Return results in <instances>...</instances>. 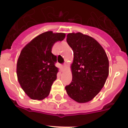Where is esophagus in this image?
I'll return each mask as SVG.
<instances>
[{
    "mask_svg": "<svg viewBox=\"0 0 128 128\" xmlns=\"http://www.w3.org/2000/svg\"><path fill=\"white\" fill-rule=\"evenodd\" d=\"M64 68H65V65H64V64H62V65L60 66V68H61V70H62V71H63V70H64Z\"/></svg>",
    "mask_w": 128,
    "mask_h": 128,
    "instance_id": "34e87169",
    "label": "esophagus"
}]
</instances>
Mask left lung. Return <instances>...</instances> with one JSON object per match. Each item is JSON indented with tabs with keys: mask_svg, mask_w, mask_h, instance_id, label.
Listing matches in <instances>:
<instances>
[{
	"mask_svg": "<svg viewBox=\"0 0 128 128\" xmlns=\"http://www.w3.org/2000/svg\"><path fill=\"white\" fill-rule=\"evenodd\" d=\"M68 44L74 52L72 64V80L65 87L75 101L84 103L91 100L103 88L109 72L107 55L93 37L82 33L67 35Z\"/></svg>",
	"mask_w": 128,
	"mask_h": 128,
	"instance_id": "obj_1",
	"label": "left lung"
}]
</instances>
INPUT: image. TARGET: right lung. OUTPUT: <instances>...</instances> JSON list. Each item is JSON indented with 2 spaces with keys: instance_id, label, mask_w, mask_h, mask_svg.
Wrapping results in <instances>:
<instances>
[{
  "instance_id": "obj_1",
  "label": "right lung",
  "mask_w": 128,
  "mask_h": 128,
  "mask_svg": "<svg viewBox=\"0 0 128 128\" xmlns=\"http://www.w3.org/2000/svg\"><path fill=\"white\" fill-rule=\"evenodd\" d=\"M66 34L46 32L31 40L22 50L17 62L18 80L22 89L34 100L49 94L58 69L56 56L52 53L54 42L64 40Z\"/></svg>"
}]
</instances>
